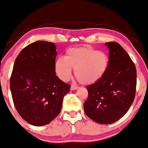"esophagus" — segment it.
<instances>
[{
	"label": "esophagus",
	"mask_w": 148,
	"mask_h": 148,
	"mask_svg": "<svg viewBox=\"0 0 148 148\" xmlns=\"http://www.w3.org/2000/svg\"><path fill=\"white\" fill-rule=\"evenodd\" d=\"M78 86H74V85H72L71 87H70V90H76L78 89Z\"/></svg>",
	"instance_id": "1"
}]
</instances>
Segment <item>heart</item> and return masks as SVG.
<instances>
[{"instance_id":"heart-1","label":"heart","mask_w":148,"mask_h":148,"mask_svg":"<svg viewBox=\"0 0 148 148\" xmlns=\"http://www.w3.org/2000/svg\"><path fill=\"white\" fill-rule=\"evenodd\" d=\"M108 66V56L104 52L84 46L68 49L64 58L55 61L54 70L59 78L67 81L74 68L75 76L81 84L92 85L102 80Z\"/></svg>"}]
</instances>
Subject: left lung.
Instances as JSON below:
<instances>
[{
	"instance_id": "obj_1",
	"label": "left lung",
	"mask_w": 148,
	"mask_h": 148,
	"mask_svg": "<svg viewBox=\"0 0 148 148\" xmlns=\"http://www.w3.org/2000/svg\"><path fill=\"white\" fill-rule=\"evenodd\" d=\"M109 48V66L102 80L86 87L84 103L88 117L101 124L116 122L127 113L136 95V68L118 43H105Z\"/></svg>"
}]
</instances>
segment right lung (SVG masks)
Masks as SVG:
<instances>
[{"label": "right lung", "mask_w": 148, "mask_h": 148, "mask_svg": "<svg viewBox=\"0 0 148 148\" xmlns=\"http://www.w3.org/2000/svg\"><path fill=\"white\" fill-rule=\"evenodd\" d=\"M57 55L53 42L36 41L24 48L15 60L10 80L14 105L23 119L42 126L60 114L70 85L56 75Z\"/></svg>", "instance_id": "obj_1"}]
</instances>
